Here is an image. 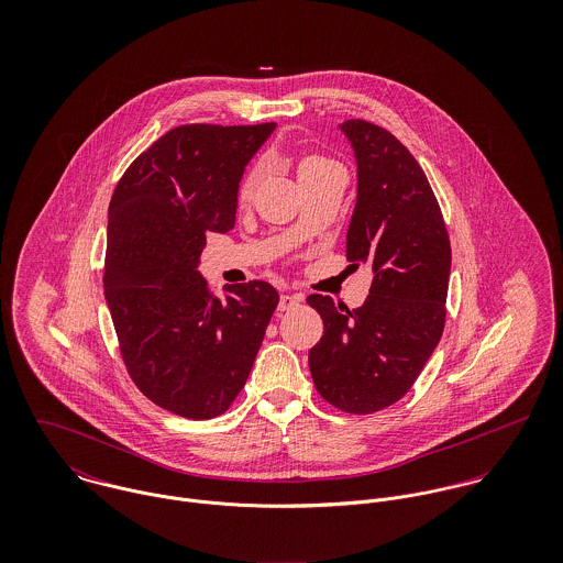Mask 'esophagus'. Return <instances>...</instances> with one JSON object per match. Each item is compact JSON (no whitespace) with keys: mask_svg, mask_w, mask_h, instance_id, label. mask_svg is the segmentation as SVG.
Listing matches in <instances>:
<instances>
[{"mask_svg":"<svg viewBox=\"0 0 563 563\" xmlns=\"http://www.w3.org/2000/svg\"><path fill=\"white\" fill-rule=\"evenodd\" d=\"M299 303H301V297H299V295H282L277 310H279V312H288V310H295Z\"/></svg>","mask_w":563,"mask_h":563,"instance_id":"34e87169","label":"esophagus"}]
</instances>
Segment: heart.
<instances>
[{
    "label": "heart",
    "mask_w": 563,
    "mask_h": 563,
    "mask_svg": "<svg viewBox=\"0 0 563 563\" xmlns=\"http://www.w3.org/2000/svg\"><path fill=\"white\" fill-rule=\"evenodd\" d=\"M324 158H319V156H312V158H308V161H303L301 164V170L303 168H308V166H314V164H321ZM257 179H260V170L257 168H251L246 175H244V179H242L241 184V197H249L251 192H253V188H255V184H257Z\"/></svg>",
    "instance_id": "b5f03b06"
}]
</instances>
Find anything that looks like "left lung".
Returning a JSON list of instances; mask_svg holds the SVG:
<instances>
[{"instance_id": "left-lung-1", "label": "left lung", "mask_w": 563, "mask_h": 563, "mask_svg": "<svg viewBox=\"0 0 563 563\" xmlns=\"http://www.w3.org/2000/svg\"><path fill=\"white\" fill-rule=\"evenodd\" d=\"M340 128L357 158L346 260L375 277L357 310L308 297L324 327L310 349V373L324 401L362 416L402 399L438 346L451 241L429 179L401 141L362 119Z\"/></svg>"}]
</instances>
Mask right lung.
<instances>
[{
	"instance_id": "1",
	"label": "right lung",
	"mask_w": 563,
	"mask_h": 563,
	"mask_svg": "<svg viewBox=\"0 0 563 563\" xmlns=\"http://www.w3.org/2000/svg\"><path fill=\"white\" fill-rule=\"evenodd\" d=\"M275 123L168 130L128 166L108 212L103 292L136 388L181 418L241 395L279 303L260 279L212 292L197 273L210 232L234 228L246 162Z\"/></svg>"
}]
</instances>
